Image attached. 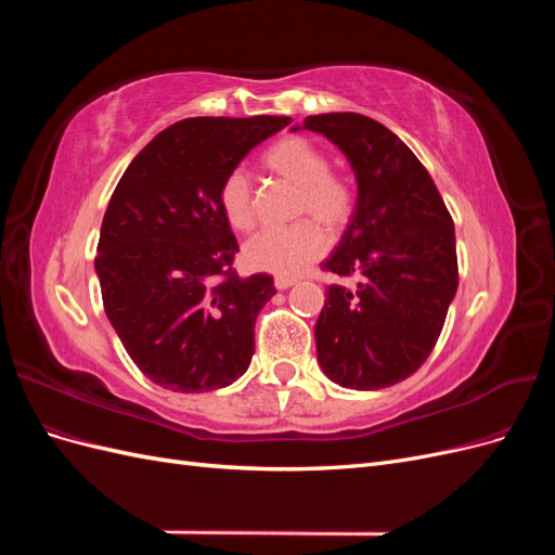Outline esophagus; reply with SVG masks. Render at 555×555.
<instances>
[{"label":"esophagus","instance_id":"34e87169","mask_svg":"<svg viewBox=\"0 0 555 555\" xmlns=\"http://www.w3.org/2000/svg\"><path fill=\"white\" fill-rule=\"evenodd\" d=\"M292 284H296V280L294 278H275V289H289Z\"/></svg>","mask_w":555,"mask_h":555}]
</instances>
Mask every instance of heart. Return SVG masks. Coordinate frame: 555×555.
<instances>
[{"mask_svg": "<svg viewBox=\"0 0 555 555\" xmlns=\"http://www.w3.org/2000/svg\"><path fill=\"white\" fill-rule=\"evenodd\" d=\"M263 166L278 178L296 184L294 215H312L324 229L340 231L354 210V192L349 182L331 173L328 157L304 137H284L263 153ZM220 210L229 227L247 231L255 224L251 184L245 171L233 169L224 176ZM324 231L312 220H300L287 229H266L251 236L243 247V259L251 271L278 278H294L324 255Z\"/></svg>", "mask_w": 555, "mask_h": 555, "instance_id": "1", "label": "heart"}]
</instances>
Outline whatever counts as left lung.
I'll use <instances>...</instances> for the list:
<instances>
[{
    "label": "left lung",
    "instance_id": "8db88e82",
    "mask_svg": "<svg viewBox=\"0 0 555 555\" xmlns=\"http://www.w3.org/2000/svg\"><path fill=\"white\" fill-rule=\"evenodd\" d=\"M304 129L338 145L357 178L354 212L322 263L357 287L326 289L317 359L345 389H384L414 375L440 338L459 287L453 220L424 164L373 117L310 115Z\"/></svg>",
    "mask_w": 555,
    "mask_h": 555
}]
</instances>
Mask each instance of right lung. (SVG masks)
<instances>
[{"label": "right lung", "instance_id": "add662e5", "mask_svg": "<svg viewBox=\"0 0 555 555\" xmlns=\"http://www.w3.org/2000/svg\"><path fill=\"white\" fill-rule=\"evenodd\" d=\"M284 115L188 117L159 131L108 201L94 271L104 310L139 371L178 393L236 382L273 278H238V243L217 192Z\"/></svg>", "mask_w": 555, "mask_h": 555}]
</instances>
